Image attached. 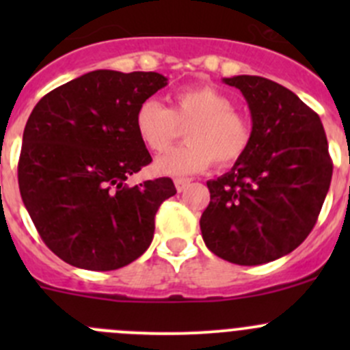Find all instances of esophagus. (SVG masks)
I'll return each instance as SVG.
<instances>
[{
	"label": "esophagus",
	"instance_id": "esophagus-1",
	"mask_svg": "<svg viewBox=\"0 0 350 350\" xmlns=\"http://www.w3.org/2000/svg\"><path fill=\"white\" fill-rule=\"evenodd\" d=\"M189 179H186V178H176L174 179V185H176V189H178L179 193L181 191H185L186 188H188V185H189Z\"/></svg>",
	"mask_w": 350,
	"mask_h": 350
}]
</instances>
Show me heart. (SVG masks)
I'll return each mask as SVG.
<instances>
[{
  "label": "heart",
  "instance_id": "obj_1",
  "mask_svg": "<svg viewBox=\"0 0 350 350\" xmlns=\"http://www.w3.org/2000/svg\"><path fill=\"white\" fill-rule=\"evenodd\" d=\"M135 132L152 152H164L185 126L188 144L157 157V174L191 176L217 162L227 165L241 159L252 139L250 123L234 109L228 96L213 86H189L171 96V108L157 100H146L135 111Z\"/></svg>",
  "mask_w": 350,
  "mask_h": 350
}]
</instances>
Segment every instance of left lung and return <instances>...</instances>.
<instances>
[{"mask_svg": "<svg viewBox=\"0 0 350 350\" xmlns=\"http://www.w3.org/2000/svg\"><path fill=\"white\" fill-rule=\"evenodd\" d=\"M224 83L245 98L252 139L230 171L206 183L201 235L215 256L259 266L308 237L330 188L332 161L320 116L293 91L245 74Z\"/></svg>", "mask_w": 350, "mask_h": 350, "instance_id": "left-lung-1", "label": "left lung"}]
</instances>
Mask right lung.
<instances>
[{
  "instance_id": "add662e5",
  "label": "right lung",
  "mask_w": 350,
  "mask_h": 350,
  "mask_svg": "<svg viewBox=\"0 0 350 350\" xmlns=\"http://www.w3.org/2000/svg\"><path fill=\"white\" fill-rule=\"evenodd\" d=\"M165 84L159 72L91 70L45 94L28 116L20 195L42 241L70 266L113 271L149 249L174 183L125 181L152 162L133 118Z\"/></svg>"
}]
</instances>
